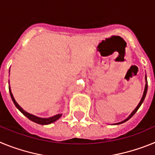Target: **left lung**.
<instances>
[{
    "instance_id": "obj_1",
    "label": "left lung",
    "mask_w": 155,
    "mask_h": 155,
    "mask_svg": "<svg viewBox=\"0 0 155 155\" xmlns=\"http://www.w3.org/2000/svg\"><path fill=\"white\" fill-rule=\"evenodd\" d=\"M145 78H146V84H145V88H144V91H143V97H142V98H141V100H140V103L138 104V105L137 106V108L135 109H134V111H133V113H131L130 114V116H129L128 118L127 119H126L125 120H124V121H122V122H120V123H118V124H123V123H125V122H127V120H130V119L131 118V117H132L133 116H134V114H135V113H137V111L138 110V109H139L140 108V105H141V104L143 103V100H144V98H145V96H146V94H147V76L145 77Z\"/></svg>"
}]
</instances>
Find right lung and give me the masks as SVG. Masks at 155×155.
Returning <instances> with one entry per match:
<instances>
[{
  "label": "right lung",
  "instance_id": "1",
  "mask_svg": "<svg viewBox=\"0 0 155 155\" xmlns=\"http://www.w3.org/2000/svg\"><path fill=\"white\" fill-rule=\"evenodd\" d=\"M9 91H10V94H11V97H12V101H13L14 104L15 105L16 107L18 108V110L20 111V112H21L24 116H26L28 120H31V121L34 122V123H36V124H41V125H47V124H52V123H53V122L57 121V120H58V119L61 118V116H62V114H57L56 115V116H53V117H50V118H39V117H37V116L30 114V113H27V112L23 110V109L20 107V105L16 102V101L15 100V98H14L13 97V94H12V91H11L10 87H9Z\"/></svg>",
  "mask_w": 155,
  "mask_h": 155
}]
</instances>
